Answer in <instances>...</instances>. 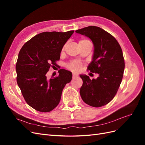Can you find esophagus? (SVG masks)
<instances>
[{"label":"esophagus","instance_id":"obj_1","mask_svg":"<svg viewBox=\"0 0 145 145\" xmlns=\"http://www.w3.org/2000/svg\"><path fill=\"white\" fill-rule=\"evenodd\" d=\"M77 76H78L77 74H75V73H73V74H72V77H73V78H75V77H77Z\"/></svg>","mask_w":145,"mask_h":145}]
</instances>
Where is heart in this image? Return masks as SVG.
Returning <instances> with one entry per match:
<instances>
[{
    "label": "heart",
    "mask_w": 145,
    "mask_h": 145,
    "mask_svg": "<svg viewBox=\"0 0 145 145\" xmlns=\"http://www.w3.org/2000/svg\"><path fill=\"white\" fill-rule=\"evenodd\" d=\"M87 42H89L88 40H86V39H82L78 42V43H87ZM68 68H69L71 70L73 71H76L77 72L78 71H80V69L81 68V63L79 62V61L77 60H73L71 62H70L68 65Z\"/></svg>",
    "instance_id": "1"
}]
</instances>
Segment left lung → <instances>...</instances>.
I'll use <instances>...</instances> for the list:
<instances>
[{"instance_id":"1","label":"left lung","mask_w":145,"mask_h":145,"mask_svg":"<svg viewBox=\"0 0 145 145\" xmlns=\"http://www.w3.org/2000/svg\"><path fill=\"white\" fill-rule=\"evenodd\" d=\"M76 33L93 42V59L88 69L99 74L97 78L92 80L85 74H80L83 80L80 96L83 102L91 106H103L114 97L122 80L125 61L121 48L112 35L100 27L89 26Z\"/></svg>"}]
</instances>
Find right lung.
Returning a JSON list of instances; mask_svg holds the SVG:
<instances>
[{
  "mask_svg": "<svg viewBox=\"0 0 145 145\" xmlns=\"http://www.w3.org/2000/svg\"><path fill=\"white\" fill-rule=\"evenodd\" d=\"M74 32L41 33L19 51L16 65L17 85L28 105L38 111L50 112L57 106L64 87L72 79V72L63 69L56 77L48 79L46 74L60 59L64 45Z\"/></svg>",
  "mask_w": 145,
  "mask_h": 145,
  "instance_id": "1",
  "label": "right lung"
}]
</instances>
